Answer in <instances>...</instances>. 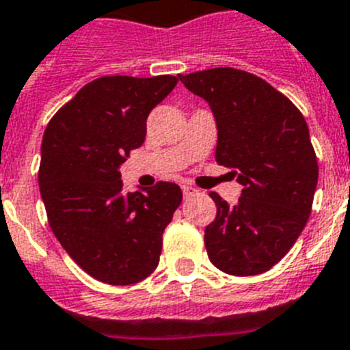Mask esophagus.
<instances>
[{
  "mask_svg": "<svg viewBox=\"0 0 350 350\" xmlns=\"http://www.w3.org/2000/svg\"><path fill=\"white\" fill-rule=\"evenodd\" d=\"M182 193H184L185 198H189V196H194V194L198 193V189H196V187H193V185L184 184V185H182Z\"/></svg>",
  "mask_w": 350,
  "mask_h": 350,
  "instance_id": "34e87169",
  "label": "esophagus"
}]
</instances>
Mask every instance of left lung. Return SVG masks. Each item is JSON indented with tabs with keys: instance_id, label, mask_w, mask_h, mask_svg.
<instances>
[{
	"instance_id": "8db88e82",
	"label": "left lung",
	"mask_w": 350,
	"mask_h": 350,
	"mask_svg": "<svg viewBox=\"0 0 350 350\" xmlns=\"http://www.w3.org/2000/svg\"><path fill=\"white\" fill-rule=\"evenodd\" d=\"M208 103L217 126L215 159L233 170L242 196L205 228L210 261L249 277L268 271L295 245L308 221L319 166L301 112L259 77L234 68L178 75Z\"/></svg>"
}]
</instances>
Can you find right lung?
Instances as JSON below:
<instances>
[{"mask_svg": "<svg viewBox=\"0 0 350 350\" xmlns=\"http://www.w3.org/2000/svg\"><path fill=\"white\" fill-rule=\"evenodd\" d=\"M172 75L101 77L49 122L38 184L55 238L91 277L129 286L156 270L163 231L182 202L177 184L122 193L120 166L145 142L147 117L177 85Z\"/></svg>", "mask_w": 350, "mask_h": 350, "instance_id": "1", "label": "right lung"}]
</instances>
